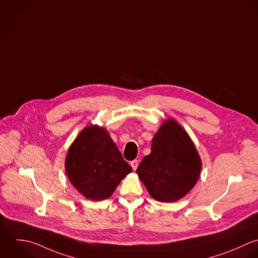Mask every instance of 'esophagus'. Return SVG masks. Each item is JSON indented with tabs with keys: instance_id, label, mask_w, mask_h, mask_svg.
I'll return each mask as SVG.
<instances>
[{
	"instance_id": "34e87169",
	"label": "esophagus",
	"mask_w": 258,
	"mask_h": 258,
	"mask_svg": "<svg viewBox=\"0 0 258 258\" xmlns=\"http://www.w3.org/2000/svg\"><path fill=\"white\" fill-rule=\"evenodd\" d=\"M131 166H132L133 170H134V171H136V170L138 169V166H139V161H138V160H134V161H132V162H131Z\"/></svg>"
}]
</instances>
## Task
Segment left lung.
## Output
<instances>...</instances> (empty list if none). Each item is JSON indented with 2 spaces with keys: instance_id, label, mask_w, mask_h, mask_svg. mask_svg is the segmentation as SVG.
<instances>
[{
  "instance_id": "1",
  "label": "left lung",
  "mask_w": 258,
  "mask_h": 258,
  "mask_svg": "<svg viewBox=\"0 0 258 258\" xmlns=\"http://www.w3.org/2000/svg\"><path fill=\"white\" fill-rule=\"evenodd\" d=\"M201 169L202 161L192 139L170 117L155 134L151 154L142 160L137 174L152 198L172 203L194 188Z\"/></svg>"
}]
</instances>
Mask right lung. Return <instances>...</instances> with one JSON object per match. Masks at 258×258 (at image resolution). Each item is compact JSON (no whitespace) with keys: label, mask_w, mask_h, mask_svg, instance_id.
Segmentation results:
<instances>
[{"label":"right lung","mask_w":258,"mask_h":258,"mask_svg":"<svg viewBox=\"0 0 258 258\" xmlns=\"http://www.w3.org/2000/svg\"><path fill=\"white\" fill-rule=\"evenodd\" d=\"M65 171L73 187L92 201L108 199L133 169L108 132L97 124L85 126L71 144Z\"/></svg>","instance_id":"obj_1"}]
</instances>
